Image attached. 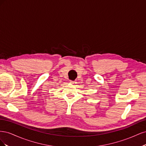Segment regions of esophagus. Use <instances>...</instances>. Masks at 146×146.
I'll return each mask as SVG.
<instances>
[{
	"label": "esophagus",
	"mask_w": 146,
	"mask_h": 146,
	"mask_svg": "<svg viewBox=\"0 0 146 146\" xmlns=\"http://www.w3.org/2000/svg\"><path fill=\"white\" fill-rule=\"evenodd\" d=\"M70 82L71 83H76V82H75V81H73V80H70Z\"/></svg>",
	"instance_id": "esophagus-1"
}]
</instances>
